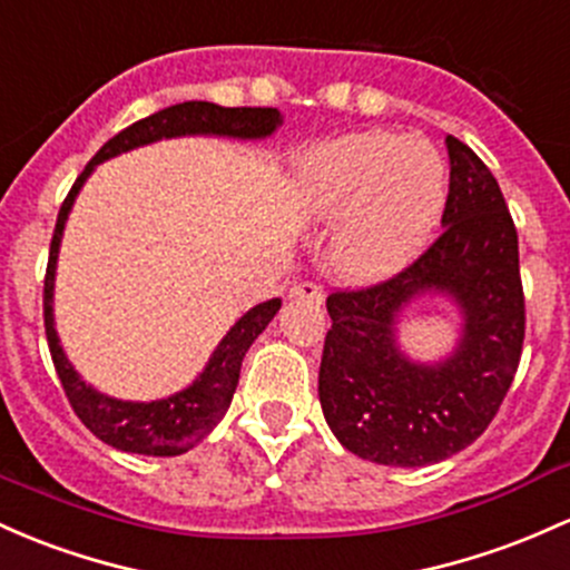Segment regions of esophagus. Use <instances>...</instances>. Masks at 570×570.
<instances>
[{
    "mask_svg": "<svg viewBox=\"0 0 570 570\" xmlns=\"http://www.w3.org/2000/svg\"><path fill=\"white\" fill-rule=\"evenodd\" d=\"M289 297H295V299H314V303H322L324 292H322V286L314 284V281H303V284L292 286Z\"/></svg>",
    "mask_w": 570,
    "mask_h": 570,
    "instance_id": "34e87169",
    "label": "esophagus"
}]
</instances>
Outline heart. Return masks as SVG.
Segmentation results:
<instances>
[{"label":"heart","mask_w":570,"mask_h":570,"mask_svg":"<svg viewBox=\"0 0 570 570\" xmlns=\"http://www.w3.org/2000/svg\"><path fill=\"white\" fill-rule=\"evenodd\" d=\"M297 194L314 222H341L330 252L335 273L379 281L428 243L446 203V165L424 137L352 132L305 156Z\"/></svg>","instance_id":"heart-1"}]
</instances>
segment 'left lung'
<instances>
[{
	"label": "left lung",
	"instance_id": "8db88e82",
	"mask_svg": "<svg viewBox=\"0 0 570 570\" xmlns=\"http://www.w3.org/2000/svg\"><path fill=\"white\" fill-rule=\"evenodd\" d=\"M443 233L409 267L327 297L318 400L337 441L379 465L419 468L471 446L490 428L519 367L524 292L519 240L495 175L446 137ZM422 291H446L466 316L446 363L416 366L399 354L394 322Z\"/></svg>",
	"mask_w": 570,
	"mask_h": 570
}]
</instances>
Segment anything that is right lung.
I'll return each instance as SVG.
<instances>
[{"label": "right lung", "mask_w": 570, "mask_h": 570, "mask_svg": "<svg viewBox=\"0 0 570 570\" xmlns=\"http://www.w3.org/2000/svg\"><path fill=\"white\" fill-rule=\"evenodd\" d=\"M281 124V112L275 108H222L214 102H180L170 108L154 112V116L140 118L132 127L121 129L112 135L94 159L86 165V170L78 175L70 194L65 197L56 218V229L51 237V254H48L46 267V286H42V314H46V335L48 348L56 373H59L65 395L70 400L72 411L80 422L91 430L99 441H105L112 449L132 454H154V458H173L184 454L194 443L203 441L210 430L216 428L218 419L227 414L233 403L237 379H240V362L246 356L254 337L271 324L275 311L281 308V299L273 297L267 303H259L248 311L240 322L224 335L218 348L210 356L208 367L199 373L189 390L167 400H154V403H127L108 395H99L91 390L83 379L75 373V367L67 362L65 352L59 346V335L53 330V275H56V256H59L61 233H65L67 214H70L75 194L80 191L83 180L89 178L99 161L110 156L132 151L137 146L161 140V137H180V135H224V137H267Z\"/></svg>", "instance_id": "1"}]
</instances>
